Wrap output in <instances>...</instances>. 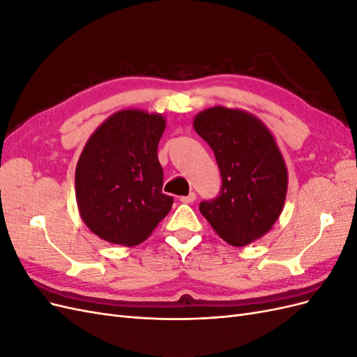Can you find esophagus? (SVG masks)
I'll use <instances>...</instances> for the list:
<instances>
[{"label":"esophagus","instance_id":"34e87169","mask_svg":"<svg viewBox=\"0 0 357 357\" xmlns=\"http://www.w3.org/2000/svg\"><path fill=\"white\" fill-rule=\"evenodd\" d=\"M197 199V193L195 192H190L188 197H180V201L185 202V204H190Z\"/></svg>","mask_w":357,"mask_h":357}]
</instances>
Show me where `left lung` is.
<instances>
[{
  "label": "left lung",
  "mask_w": 357,
  "mask_h": 357,
  "mask_svg": "<svg viewBox=\"0 0 357 357\" xmlns=\"http://www.w3.org/2000/svg\"><path fill=\"white\" fill-rule=\"evenodd\" d=\"M193 128L213 149L222 176L219 197L199 211L226 243L243 247L264 236L283 211L287 168L269 129L244 110L211 107Z\"/></svg>",
  "instance_id": "obj_1"
}]
</instances>
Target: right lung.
Returning <instances> with one entry per match:
<instances>
[{
  "label": "right lung",
  "instance_id": "right-lung-1",
  "mask_svg": "<svg viewBox=\"0 0 357 357\" xmlns=\"http://www.w3.org/2000/svg\"><path fill=\"white\" fill-rule=\"evenodd\" d=\"M165 117L121 110L102 122L75 167V199L84 225L100 238L132 247L143 243L169 213L162 193L158 144Z\"/></svg>",
  "mask_w": 357,
  "mask_h": 357
}]
</instances>
